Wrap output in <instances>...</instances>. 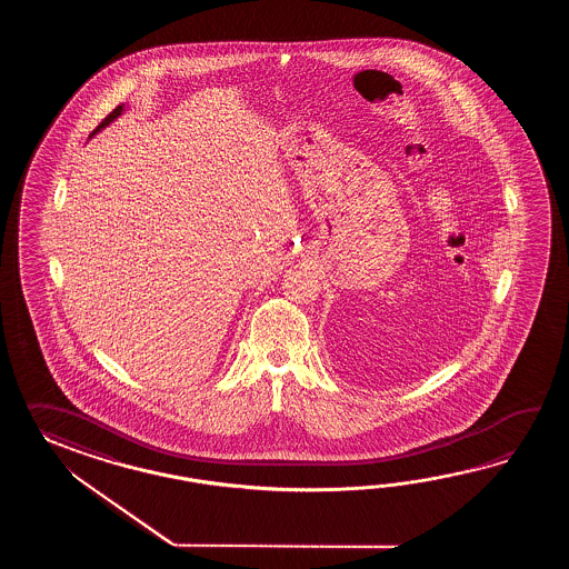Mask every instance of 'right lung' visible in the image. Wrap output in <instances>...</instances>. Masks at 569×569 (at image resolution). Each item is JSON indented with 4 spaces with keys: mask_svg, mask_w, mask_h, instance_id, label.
<instances>
[{
    "mask_svg": "<svg viewBox=\"0 0 569 569\" xmlns=\"http://www.w3.org/2000/svg\"><path fill=\"white\" fill-rule=\"evenodd\" d=\"M121 111H123V106H118V108L113 109V111H111V113H109L108 118H106V120L101 121V123H99V126H97L96 132H99V130H101V128H106V126H108L109 121H113V120H116V118H118V116H121ZM96 132H93V133H96Z\"/></svg>",
    "mask_w": 569,
    "mask_h": 569,
    "instance_id": "1",
    "label": "right lung"
}]
</instances>
